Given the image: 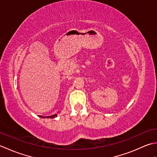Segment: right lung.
I'll use <instances>...</instances> for the list:
<instances>
[{
	"instance_id": "right-lung-1",
	"label": "right lung",
	"mask_w": 157,
	"mask_h": 157,
	"mask_svg": "<svg viewBox=\"0 0 157 157\" xmlns=\"http://www.w3.org/2000/svg\"><path fill=\"white\" fill-rule=\"evenodd\" d=\"M40 117H42V118H55L56 117H57V115L55 114V115H51V116H48V117H43V116H39Z\"/></svg>"
}]
</instances>
